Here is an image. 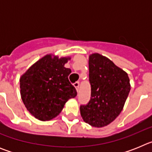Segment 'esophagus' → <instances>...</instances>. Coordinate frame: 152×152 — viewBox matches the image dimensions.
<instances>
[{
	"label": "esophagus",
	"mask_w": 152,
	"mask_h": 152,
	"mask_svg": "<svg viewBox=\"0 0 152 152\" xmlns=\"http://www.w3.org/2000/svg\"><path fill=\"white\" fill-rule=\"evenodd\" d=\"M74 86H75V88H76V90H77V91L78 92L79 91V86H80V83L78 82V81H76L75 83H74Z\"/></svg>",
	"instance_id": "esophagus-1"
}]
</instances>
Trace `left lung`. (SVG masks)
<instances>
[{"mask_svg":"<svg viewBox=\"0 0 152 152\" xmlns=\"http://www.w3.org/2000/svg\"><path fill=\"white\" fill-rule=\"evenodd\" d=\"M89 82L91 99L80 105V115L91 126H107L119 116L128 97V75L109 58L95 53L89 58Z\"/></svg>","mask_w":152,"mask_h":152,"instance_id":"8db88e82","label":"left lung"}]
</instances>
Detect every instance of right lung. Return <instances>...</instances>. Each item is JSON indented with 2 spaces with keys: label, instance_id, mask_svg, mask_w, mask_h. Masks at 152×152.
<instances>
[{
  "label": "right lung",
  "instance_id": "obj_1",
  "mask_svg": "<svg viewBox=\"0 0 152 152\" xmlns=\"http://www.w3.org/2000/svg\"><path fill=\"white\" fill-rule=\"evenodd\" d=\"M68 59L47 55L20 77L21 98L36 119L42 121L53 119L70 98L77 96V91L68 80L72 71L64 66Z\"/></svg>",
  "mask_w": 152,
  "mask_h": 152
}]
</instances>
